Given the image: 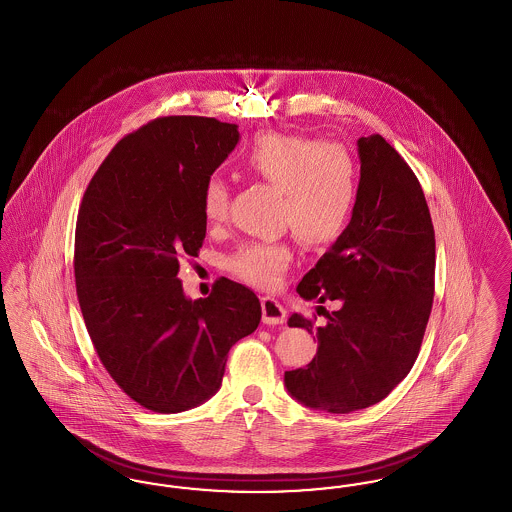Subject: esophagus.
I'll list each match as a JSON object with an SVG mask.
<instances>
[{"mask_svg": "<svg viewBox=\"0 0 512 512\" xmlns=\"http://www.w3.org/2000/svg\"><path fill=\"white\" fill-rule=\"evenodd\" d=\"M261 307H263V322L265 324H282L286 320V309L276 299L263 297Z\"/></svg>", "mask_w": 512, "mask_h": 512, "instance_id": "esophagus-1", "label": "esophagus"}]
</instances>
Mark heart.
Listing matches in <instances>:
<instances>
[{
	"mask_svg": "<svg viewBox=\"0 0 512 512\" xmlns=\"http://www.w3.org/2000/svg\"><path fill=\"white\" fill-rule=\"evenodd\" d=\"M242 169L280 192V224L292 228L305 245L332 244L353 217L357 171L349 151L338 142L284 132L261 134L245 147ZM228 205V182L219 174L209 176L201 190L205 222L220 226L228 217ZM292 259L288 240L249 242L230 255L228 268L245 284L274 290Z\"/></svg>",
	"mask_w": 512,
	"mask_h": 512,
	"instance_id": "heart-1",
	"label": "heart"
}]
</instances>
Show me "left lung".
Segmentation results:
<instances>
[{
    "label": "left lung",
    "mask_w": 512,
    "mask_h": 512,
    "mask_svg": "<svg viewBox=\"0 0 512 512\" xmlns=\"http://www.w3.org/2000/svg\"><path fill=\"white\" fill-rule=\"evenodd\" d=\"M361 180L351 222L297 286L305 301H338L324 326L293 313L290 326L317 332L313 361L284 374L307 407L366 409L411 372L434 301L436 236L418 178L380 136L361 138Z\"/></svg>",
    "instance_id": "obj_1"
}]
</instances>
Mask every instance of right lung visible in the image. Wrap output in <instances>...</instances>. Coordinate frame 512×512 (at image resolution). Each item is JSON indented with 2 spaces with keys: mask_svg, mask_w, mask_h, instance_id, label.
I'll return each instance as SVG.
<instances>
[{
  "mask_svg": "<svg viewBox=\"0 0 512 512\" xmlns=\"http://www.w3.org/2000/svg\"><path fill=\"white\" fill-rule=\"evenodd\" d=\"M238 138V124L157 117L111 149L78 209L74 280L86 330L117 386L153 413L207 401L230 347L261 322L242 284L219 278L192 301L176 276L205 240L203 184Z\"/></svg>",
  "mask_w": 512,
  "mask_h": 512,
  "instance_id": "right-lung-1",
  "label": "right lung"
}]
</instances>
